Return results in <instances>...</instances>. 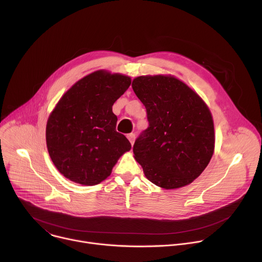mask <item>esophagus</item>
<instances>
[{"mask_svg":"<svg viewBox=\"0 0 262 262\" xmlns=\"http://www.w3.org/2000/svg\"><path fill=\"white\" fill-rule=\"evenodd\" d=\"M127 139L129 140L130 144L133 145V144H134V142H135V139H136V136H135V134H128V135H127Z\"/></svg>","mask_w":262,"mask_h":262,"instance_id":"34e87169","label":"esophagus"}]
</instances>
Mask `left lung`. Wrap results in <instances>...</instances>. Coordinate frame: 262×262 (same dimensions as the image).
<instances>
[{
    "label": "left lung",
    "instance_id": "left-lung-1",
    "mask_svg": "<svg viewBox=\"0 0 262 262\" xmlns=\"http://www.w3.org/2000/svg\"><path fill=\"white\" fill-rule=\"evenodd\" d=\"M132 87L146 107L149 122L133 149L146 178L165 190L192 183L214 151V126L207 104L170 74L141 76Z\"/></svg>",
    "mask_w": 262,
    "mask_h": 262
}]
</instances>
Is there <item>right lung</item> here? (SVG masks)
Wrapping results in <instances>:
<instances>
[{
    "mask_svg": "<svg viewBox=\"0 0 262 262\" xmlns=\"http://www.w3.org/2000/svg\"><path fill=\"white\" fill-rule=\"evenodd\" d=\"M132 80L121 73L96 70L72 85L49 116L46 130L49 155L58 171L83 185L108 177L132 145L116 132L114 102Z\"/></svg>",
    "mask_w": 262,
    "mask_h": 262,
    "instance_id": "add662e5",
    "label": "right lung"
}]
</instances>
